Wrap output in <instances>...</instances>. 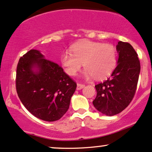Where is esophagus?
I'll return each instance as SVG.
<instances>
[{"mask_svg": "<svg viewBox=\"0 0 152 152\" xmlns=\"http://www.w3.org/2000/svg\"><path fill=\"white\" fill-rule=\"evenodd\" d=\"M83 87H85V85H83V84H80V83L77 84V90H82Z\"/></svg>", "mask_w": 152, "mask_h": 152, "instance_id": "34e87169", "label": "esophagus"}]
</instances>
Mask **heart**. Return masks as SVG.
I'll list each match as a JSON object with an SVG mask.
<instances>
[{"mask_svg": "<svg viewBox=\"0 0 152 152\" xmlns=\"http://www.w3.org/2000/svg\"><path fill=\"white\" fill-rule=\"evenodd\" d=\"M70 51H65L61 56L62 65L69 75H75L83 64L85 78L100 80L110 75L117 65V50L110 44L83 41L73 45Z\"/></svg>", "mask_w": 152, "mask_h": 152, "instance_id": "obj_1", "label": "heart"}]
</instances>
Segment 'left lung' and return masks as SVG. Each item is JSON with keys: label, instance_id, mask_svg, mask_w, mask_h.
Listing matches in <instances>:
<instances>
[{"label": "left lung", "instance_id": "1", "mask_svg": "<svg viewBox=\"0 0 152 152\" xmlns=\"http://www.w3.org/2000/svg\"><path fill=\"white\" fill-rule=\"evenodd\" d=\"M117 65L107 80L95 85L97 96L92 102L99 112L107 116L120 113L132 100L140 73L138 55L128 42H118Z\"/></svg>", "mask_w": 152, "mask_h": 152}]
</instances>
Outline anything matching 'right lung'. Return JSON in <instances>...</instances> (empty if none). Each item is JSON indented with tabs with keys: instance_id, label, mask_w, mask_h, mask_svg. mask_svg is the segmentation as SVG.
Masks as SVG:
<instances>
[{
	"instance_id": "add662e5",
	"label": "right lung",
	"mask_w": 152,
	"mask_h": 152,
	"mask_svg": "<svg viewBox=\"0 0 152 152\" xmlns=\"http://www.w3.org/2000/svg\"><path fill=\"white\" fill-rule=\"evenodd\" d=\"M16 90L25 107L37 118L58 120L67 112L77 84L58 64L30 50L20 58Z\"/></svg>"
}]
</instances>
